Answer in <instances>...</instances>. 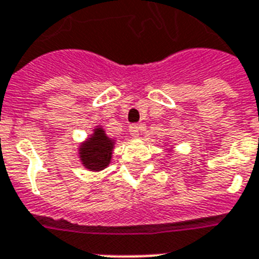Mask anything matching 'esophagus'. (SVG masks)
Here are the masks:
<instances>
[{"label": "esophagus", "mask_w": 259, "mask_h": 259, "mask_svg": "<svg viewBox=\"0 0 259 259\" xmlns=\"http://www.w3.org/2000/svg\"><path fill=\"white\" fill-rule=\"evenodd\" d=\"M141 130H142V126H141V125H132L129 127L130 134H132L133 137H136V138H137V137H140Z\"/></svg>", "instance_id": "obj_1"}]
</instances>
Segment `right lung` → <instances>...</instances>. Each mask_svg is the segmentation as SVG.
I'll return each mask as SVG.
<instances>
[{
  "mask_svg": "<svg viewBox=\"0 0 259 259\" xmlns=\"http://www.w3.org/2000/svg\"><path fill=\"white\" fill-rule=\"evenodd\" d=\"M114 140L105 134V130L96 127L94 133L79 148V158L86 169L100 171L110 163Z\"/></svg>",
  "mask_w": 259,
  "mask_h": 259,
  "instance_id": "add662e5",
  "label": "right lung"
}]
</instances>
